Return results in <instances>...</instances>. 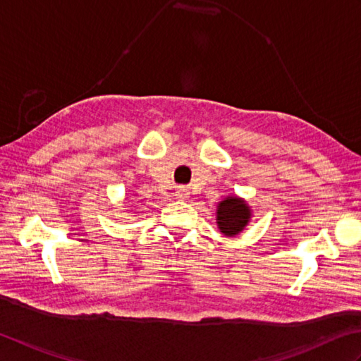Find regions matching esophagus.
<instances>
[{
  "label": "esophagus",
  "mask_w": 361,
  "mask_h": 361,
  "mask_svg": "<svg viewBox=\"0 0 361 361\" xmlns=\"http://www.w3.org/2000/svg\"><path fill=\"white\" fill-rule=\"evenodd\" d=\"M176 196H178V200L185 201L190 197V190L187 187H178L176 188Z\"/></svg>",
  "instance_id": "1"
}]
</instances>
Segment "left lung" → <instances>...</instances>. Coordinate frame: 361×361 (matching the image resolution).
Returning a JSON list of instances; mask_svg holds the SVG:
<instances>
[{"label": "left lung", "instance_id": "left-lung-1", "mask_svg": "<svg viewBox=\"0 0 361 361\" xmlns=\"http://www.w3.org/2000/svg\"><path fill=\"white\" fill-rule=\"evenodd\" d=\"M251 207L238 196H229L218 204L216 224L226 237H235L251 219Z\"/></svg>", "mask_w": 361, "mask_h": 361}]
</instances>
